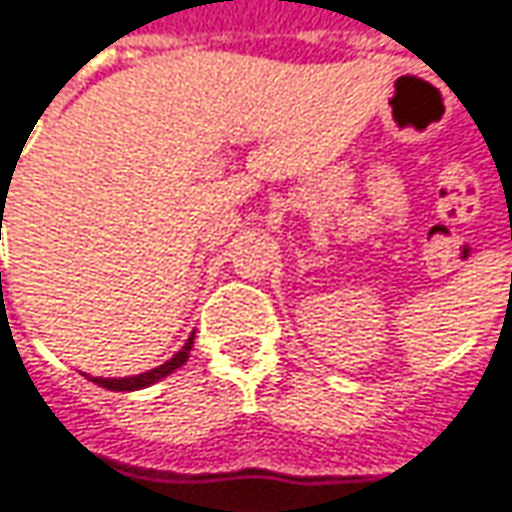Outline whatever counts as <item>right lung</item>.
Returning a JSON list of instances; mask_svg holds the SVG:
<instances>
[{
    "label": "right lung",
    "mask_w": 512,
    "mask_h": 512,
    "mask_svg": "<svg viewBox=\"0 0 512 512\" xmlns=\"http://www.w3.org/2000/svg\"><path fill=\"white\" fill-rule=\"evenodd\" d=\"M192 337H195V334H192ZM192 337L181 345V351H175L167 363L158 366V369L143 371V374H135V377H91V383H97V386H103V389H109V392H135V389H146V386L164 380L167 374H172V371L181 369V366L187 363L192 348Z\"/></svg>",
    "instance_id": "1"
}]
</instances>
